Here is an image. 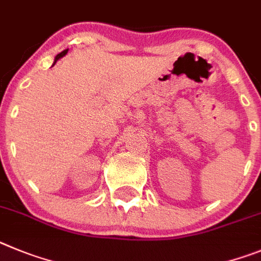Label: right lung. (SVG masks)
Masks as SVG:
<instances>
[{"label":"right lung","instance_id":"obj_1","mask_svg":"<svg viewBox=\"0 0 261 261\" xmlns=\"http://www.w3.org/2000/svg\"><path fill=\"white\" fill-rule=\"evenodd\" d=\"M66 53H67V49H66V50H63V51H61L60 55H57V57H56V62H57V61H58V60H60V58H61V57H63V56L66 55ZM56 62H55V63H56Z\"/></svg>","mask_w":261,"mask_h":261}]
</instances>
